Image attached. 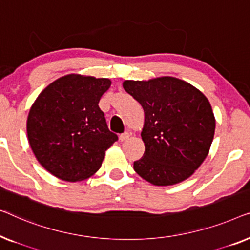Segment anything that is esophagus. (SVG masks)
Returning <instances> with one entry per match:
<instances>
[{"instance_id": "1", "label": "esophagus", "mask_w": 250, "mask_h": 250, "mask_svg": "<svg viewBox=\"0 0 250 250\" xmlns=\"http://www.w3.org/2000/svg\"><path fill=\"white\" fill-rule=\"evenodd\" d=\"M130 137V133L129 132H125L122 133V135H120V140L121 142H125V140H128Z\"/></svg>"}]
</instances>
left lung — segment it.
Returning <instances> with one entry per match:
<instances>
[{
	"instance_id": "1",
	"label": "left lung",
	"mask_w": 250,
	"mask_h": 250,
	"mask_svg": "<svg viewBox=\"0 0 250 250\" xmlns=\"http://www.w3.org/2000/svg\"><path fill=\"white\" fill-rule=\"evenodd\" d=\"M122 85L145 112V153L133 162L137 173L154 186L175 185L194 174L208 155L215 132L205 95L174 77L125 80Z\"/></svg>"
}]
</instances>
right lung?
Wrapping results in <instances>:
<instances>
[{"mask_svg": "<svg viewBox=\"0 0 250 250\" xmlns=\"http://www.w3.org/2000/svg\"><path fill=\"white\" fill-rule=\"evenodd\" d=\"M110 86L107 78L71 73L51 83L31 105L28 142L54 177L76 182L100 170L105 152L118 140L98 106Z\"/></svg>", "mask_w": 250, "mask_h": 250, "instance_id": "add662e5", "label": "right lung"}]
</instances>
